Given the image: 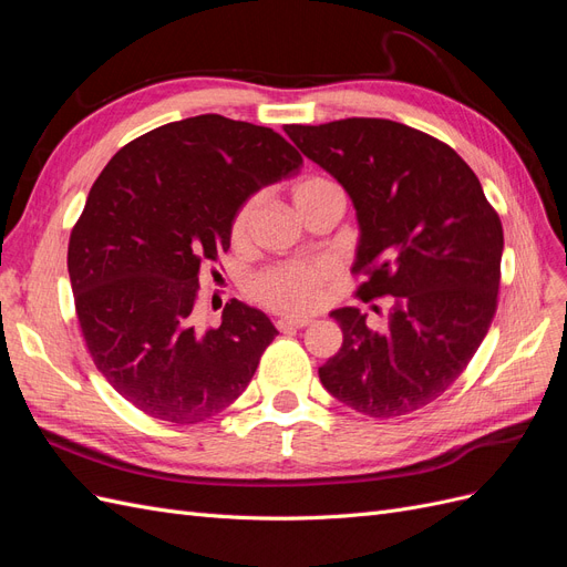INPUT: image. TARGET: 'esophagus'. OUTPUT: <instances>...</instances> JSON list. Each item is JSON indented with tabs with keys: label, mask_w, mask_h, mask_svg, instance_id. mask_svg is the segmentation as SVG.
<instances>
[{
	"label": "esophagus",
	"mask_w": 567,
	"mask_h": 567,
	"mask_svg": "<svg viewBox=\"0 0 567 567\" xmlns=\"http://www.w3.org/2000/svg\"><path fill=\"white\" fill-rule=\"evenodd\" d=\"M310 323H312V319H288V317H284V319L277 321V329L284 331V333H288V331L305 329V326H310Z\"/></svg>",
	"instance_id": "1"
}]
</instances>
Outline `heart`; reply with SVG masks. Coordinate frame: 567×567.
<instances>
[{
    "label": "heart",
    "mask_w": 567,
    "mask_h": 567,
    "mask_svg": "<svg viewBox=\"0 0 567 567\" xmlns=\"http://www.w3.org/2000/svg\"><path fill=\"white\" fill-rule=\"evenodd\" d=\"M336 184L319 175H305L293 184V200L300 213L310 205L326 188H333ZM257 198H246L231 219V241L244 244L250 219L255 213ZM336 262L329 257H310V260H286L277 262L260 274H255L250 284V293L257 302L274 312L284 315H307L317 310L323 298V290L336 279Z\"/></svg>",
    "instance_id": "obj_1"
}]
</instances>
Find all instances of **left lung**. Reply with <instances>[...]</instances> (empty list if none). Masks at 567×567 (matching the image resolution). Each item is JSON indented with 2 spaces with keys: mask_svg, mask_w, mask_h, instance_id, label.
<instances>
[{
  "mask_svg": "<svg viewBox=\"0 0 567 567\" xmlns=\"http://www.w3.org/2000/svg\"><path fill=\"white\" fill-rule=\"evenodd\" d=\"M284 130L354 203V296L394 298L385 333L357 307L331 312L342 348L319 369L321 385L364 416L411 414L458 379L489 331L502 219L466 161L421 130L383 117Z\"/></svg>",
  "mask_w": 567,
  "mask_h": 567,
  "instance_id": "left-lung-1",
  "label": "left lung"
}]
</instances>
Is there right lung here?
Listing matches in <instances>:
<instances>
[{
  "instance_id": "add662e5",
  "label": "right lung",
  "mask_w": 567,
  "mask_h": 567,
  "mask_svg": "<svg viewBox=\"0 0 567 567\" xmlns=\"http://www.w3.org/2000/svg\"><path fill=\"white\" fill-rule=\"evenodd\" d=\"M300 165L279 132L208 113L136 136L92 184L68 244L80 331L101 375L151 419L200 423L248 388L279 331L229 300L200 333L198 277L217 274L238 205Z\"/></svg>"
}]
</instances>
